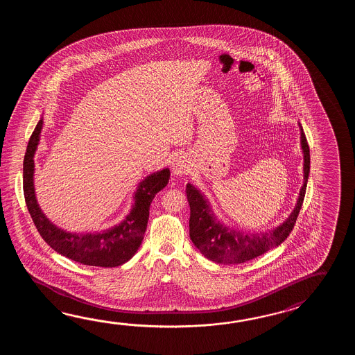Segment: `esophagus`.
I'll return each instance as SVG.
<instances>
[{
  "label": "esophagus",
  "instance_id": "esophagus-1",
  "mask_svg": "<svg viewBox=\"0 0 355 355\" xmlns=\"http://www.w3.org/2000/svg\"><path fill=\"white\" fill-rule=\"evenodd\" d=\"M190 164H189L188 159L184 156H180L178 159H175L174 164H173V171L174 175L176 176H182V175H188L190 173Z\"/></svg>",
  "mask_w": 355,
  "mask_h": 355
}]
</instances>
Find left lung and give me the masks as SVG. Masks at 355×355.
I'll list each match as a JSON object with an SVG mask.
<instances>
[{"instance_id": "8db88e82", "label": "left lung", "mask_w": 355, "mask_h": 355, "mask_svg": "<svg viewBox=\"0 0 355 355\" xmlns=\"http://www.w3.org/2000/svg\"><path fill=\"white\" fill-rule=\"evenodd\" d=\"M301 129V148L303 152V185L300 190L295 209L282 225L272 230L251 234L227 226L214 214L211 202L199 189L188 182L187 196L190 205L189 234L196 249L204 257L219 264H241L263 255L279 246L295 227L306 194L309 174V147L304 132Z\"/></svg>"}]
</instances>
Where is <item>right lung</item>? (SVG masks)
<instances>
[{
    "mask_svg": "<svg viewBox=\"0 0 355 355\" xmlns=\"http://www.w3.org/2000/svg\"><path fill=\"white\" fill-rule=\"evenodd\" d=\"M43 119L39 121L31 137L24 157L23 185L25 203L31 219L43 240L60 255L80 264L114 268L127 263L139 249L147 222L150 205L170 179L168 167L148 175L138 184L132 209L121 223L104 231L68 232L52 223L39 207L34 188V155L38 148Z\"/></svg>",
    "mask_w": 355,
    "mask_h": 355,
    "instance_id": "obj_1",
    "label": "right lung"
}]
</instances>
